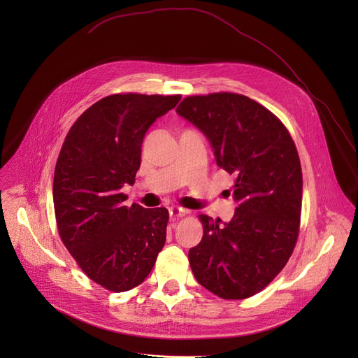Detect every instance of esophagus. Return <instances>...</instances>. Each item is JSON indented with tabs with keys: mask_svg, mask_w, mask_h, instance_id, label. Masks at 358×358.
Wrapping results in <instances>:
<instances>
[{
	"mask_svg": "<svg viewBox=\"0 0 358 358\" xmlns=\"http://www.w3.org/2000/svg\"><path fill=\"white\" fill-rule=\"evenodd\" d=\"M169 211H170L171 217H184L188 213L187 210H184L181 207H171Z\"/></svg>",
	"mask_w": 358,
	"mask_h": 358,
	"instance_id": "1",
	"label": "esophagus"
}]
</instances>
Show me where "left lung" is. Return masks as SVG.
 <instances>
[{"label": "left lung", "instance_id": "8db88e82", "mask_svg": "<svg viewBox=\"0 0 358 358\" xmlns=\"http://www.w3.org/2000/svg\"><path fill=\"white\" fill-rule=\"evenodd\" d=\"M177 113L198 127L217 166L235 176L238 202L229 222L199 215L201 242L188 252L201 286L222 299H246L265 289L294 249L303 178L296 145L283 123L243 94L185 97Z\"/></svg>", "mask_w": 358, "mask_h": 358}]
</instances>
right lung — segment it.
Segmentation results:
<instances>
[{"label": "right lung", "instance_id": "obj_1", "mask_svg": "<svg viewBox=\"0 0 358 358\" xmlns=\"http://www.w3.org/2000/svg\"><path fill=\"white\" fill-rule=\"evenodd\" d=\"M181 96L112 94L71 127L55 167L54 207L61 239L79 268L112 292L138 286L166 243L169 211L126 207L150 126Z\"/></svg>", "mask_w": 358, "mask_h": 358}]
</instances>
